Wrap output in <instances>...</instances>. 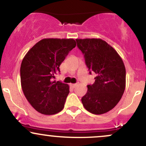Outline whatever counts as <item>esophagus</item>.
<instances>
[{"label":"esophagus","instance_id":"esophagus-1","mask_svg":"<svg viewBox=\"0 0 146 146\" xmlns=\"http://www.w3.org/2000/svg\"><path fill=\"white\" fill-rule=\"evenodd\" d=\"M76 85H77L76 84H70V86H71L72 88H75V87H76Z\"/></svg>","mask_w":146,"mask_h":146}]
</instances>
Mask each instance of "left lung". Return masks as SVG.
<instances>
[{
	"instance_id": "8db88e82",
	"label": "left lung",
	"mask_w": 146,
	"mask_h": 146,
	"mask_svg": "<svg viewBox=\"0 0 146 146\" xmlns=\"http://www.w3.org/2000/svg\"><path fill=\"white\" fill-rule=\"evenodd\" d=\"M89 70L96 74L82 98L84 108L100 115L111 110L120 101L126 84L125 67L116 50L101 39H77ZM91 73V72H90Z\"/></svg>"
}]
</instances>
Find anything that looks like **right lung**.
Segmentation results:
<instances>
[{
	"label": "right lung",
	"mask_w": 146,
	"mask_h": 146,
	"mask_svg": "<svg viewBox=\"0 0 146 146\" xmlns=\"http://www.w3.org/2000/svg\"><path fill=\"white\" fill-rule=\"evenodd\" d=\"M73 39L47 38L28 50L21 65V84L25 98L35 110L53 115L63 110L69 86L52 81L60 66L76 47Z\"/></svg>",
	"instance_id": "add662e5"
}]
</instances>
